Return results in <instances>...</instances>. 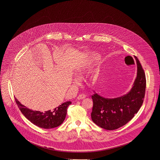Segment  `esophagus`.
<instances>
[{
    "label": "esophagus",
    "instance_id": "1",
    "mask_svg": "<svg viewBox=\"0 0 160 160\" xmlns=\"http://www.w3.org/2000/svg\"><path fill=\"white\" fill-rule=\"evenodd\" d=\"M86 95L85 94H83V93H82V94H79V95L78 96L77 99H78V100H82V99L85 98H86Z\"/></svg>",
    "mask_w": 160,
    "mask_h": 160
}]
</instances>
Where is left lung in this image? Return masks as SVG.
Returning <instances> with one entry per match:
<instances>
[{"label": "left lung", "instance_id": "left-lung-1", "mask_svg": "<svg viewBox=\"0 0 160 160\" xmlns=\"http://www.w3.org/2000/svg\"><path fill=\"white\" fill-rule=\"evenodd\" d=\"M137 76L132 89L126 94L113 98H105L95 91L92 95L93 108L92 120L99 127L114 130L125 125L133 118L140 108L145 96L146 79L138 58Z\"/></svg>", "mask_w": 160, "mask_h": 160}]
</instances>
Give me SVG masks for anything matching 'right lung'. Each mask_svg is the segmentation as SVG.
I'll return each mask as SVG.
<instances>
[{
  "label": "right lung",
  "instance_id": "add662e5",
  "mask_svg": "<svg viewBox=\"0 0 160 160\" xmlns=\"http://www.w3.org/2000/svg\"><path fill=\"white\" fill-rule=\"evenodd\" d=\"M16 103L23 115L34 125L43 128L51 129L59 126L64 121L70 101L63 103L57 108L44 112L33 111L22 105L16 98Z\"/></svg>",
  "mask_w": 160,
  "mask_h": 160
}]
</instances>
